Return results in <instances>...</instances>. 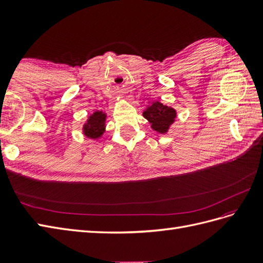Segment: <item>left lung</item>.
<instances>
[{"mask_svg":"<svg viewBox=\"0 0 263 263\" xmlns=\"http://www.w3.org/2000/svg\"><path fill=\"white\" fill-rule=\"evenodd\" d=\"M176 110L160 102H154L143 112V117L149 120L152 129L159 133H165L176 119Z\"/></svg>","mask_w":263,"mask_h":263,"instance_id":"obj_1","label":"left lung"}]
</instances>
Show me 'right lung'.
<instances>
[{
	"label": "right lung",
	"instance_id": "right-lung-1",
	"mask_svg": "<svg viewBox=\"0 0 263 263\" xmlns=\"http://www.w3.org/2000/svg\"><path fill=\"white\" fill-rule=\"evenodd\" d=\"M105 114L102 112H96L87 120V123L83 126V131L85 136L91 139H97L102 136L104 131Z\"/></svg>",
	"mask_w": 263,
	"mask_h": 263
}]
</instances>
